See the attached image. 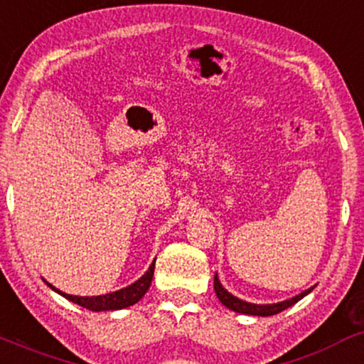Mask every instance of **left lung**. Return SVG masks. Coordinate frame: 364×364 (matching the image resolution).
I'll list each match as a JSON object with an SVG mask.
<instances>
[{
	"label": "left lung",
	"instance_id": "8db88e82",
	"mask_svg": "<svg viewBox=\"0 0 364 364\" xmlns=\"http://www.w3.org/2000/svg\"><path fill=\"white\" fill-rule=\"evenodd\" d=\"M311 291H313V287H309L308 291L297 294V296H294L287 301H282V303L252 304V303H247V301L239 299V297L232 296V294L228 292L227 289H223V285L220 284V280H218V275L215 273V292H216V296H218L220 303H222L223 306H227V308L232 309V311L242 313V314H252V316H272V314L284 311V309L291 308L292 304H296L297 301L303 299L304 296H308V294Z\"/></svg>",
	"mask_w": 364,
	"mask_h": 364
}]
</instances>
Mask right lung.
<instances>
[{"label": "right lung", "instance_id": "1", "mask_svg": "<svg viewBox=\"0 0 364 364\" xmlns=\"http://www.w3.org/2000/svg\"><path fill=\"white\" fill-rule=\"evenodd\" d=\"M154 273V263H151L148 272L141 277V279L130 284L129 287L120 289V291L105 294V296H92V297H82V296H72V294H65L58 291L56 287H53L50 282H46L48 287H51L53 291L58 292L60 296H63L65 299L72 301V303L82 306V308L89 309V311H115V309H124L129 306L139 303L142 299L146 292H148L151 280H153Z\"/></svg>", "mask_w": 364, "mask_h": 364}]
</instances>
